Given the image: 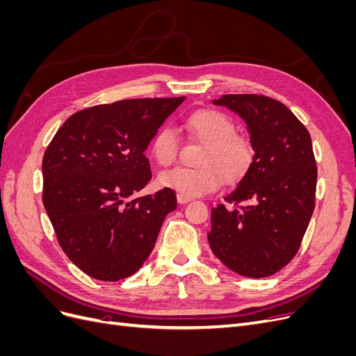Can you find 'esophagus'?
I'll use <instances>...</instances> for the list:
<instances>
[{"mask_svg":"<svg viewBox=\"0 0 356 356\" xmlns=\"http://www.w3.org/2000/svg\"><path fill=\"white\" fill-rule=\"evenodd\" d=\"M177 200L179 204H186L191 200V197H187V196H182V195H177Z\"/></svg>","mask_w":356,"mask_h":356,"instance_id":"obj_1","label":"esophagus"}]
</instances>
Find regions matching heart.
I'll return each instance as SVG.
<instances>
[{"mask_svg":"<svg viewBox=\"0 0 356 356\" xmlns=\"http://www.w3.org/2000/svg\"><path fill=\"white\" fill-rule=\"evenodd\" d=\"M188 132L204 144L199 157L200 168L175 166L160 172L159 184L178 195L196 197L217 190L221 177L227 182L239 181L251 169L254 148L238 136L232 118L217 110H199L187 117ZM179 139L172 127H160L154 134L149 153L159 165L166 166L178 156Z\"/></svg>","mask_w":356,"mask_h":356,"instance_id":"b5f03b06","label":"heart"}]
</instances>
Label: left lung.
Listing matches in <instances>:
<instances>
[{
	"mask_svg": "<svg viewBox=\"0 0 356 356\" xmlns=\"http://www.w3.org/2000/svg\"><path fill=\"white\" fill-rule=\"evenodd\" d=\"M212 104L246 123L255 154L224 197L234 208H212L209 246L236 273L270 276L293 260L315 209L318 169L310 135L282 102L263 95H222ZM241 201L247 204L238 209Z\"/></svg>",
	"mask_w": 356,
	"mask_h": 356,
	"instance_id": "left-lung-1",
	"label": "left lung"
}]
</instances>
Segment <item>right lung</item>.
Returning a JSON list of instances; mask_svg holds the SVG:
<instances>
[{"instance_id":"right-lung-1","label":"right lung","mask_w":356,"mask_h":356,"mask_svg":"<svg viewBox=\"0 0 356 356\" xmlns=\"http://www.w3.org/2000/svg\"><path fill=\"white\" fill-rule=\"evenodd\" d=\"M186 98L124 99L72 114L42 157V203L63 252L99 281L134 275L177 208L174 190L132 197L152 179L144 152Z\"/></svg>"}]
</instances>
